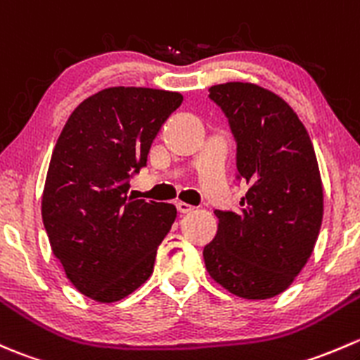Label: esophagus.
Wrapping results in <instances>:
<instances>
[{
    "label": "esophagus",
    "mask_w": 360,
    "mask_h": 360,
    "mask_svg": "<svg viewBox=\"0 0 360 360\" xmlns=\"http://www.w3.org/2000/svg\"><path fill=\"white\" fill-rule=\"evenodd\" d=\"M176 207L179 214H190V212H193V209H195V207H191L190 203H184V202H177Z\"/></svg>",
    "instance_id": "esophagus-1"
}]
</instances>
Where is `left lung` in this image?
<instances>
[{
  "mask_svg": "<svg viewBox=\"0 0 360 360\" xmlns=\"http://www.w3.org/2000/svg\"><path fill=\"white\" fill-rule=\"evenodd\" d=\"M236 139V179L248 184L240 210H215L217 234L203 248L210 278L236 297L283 293L307 264L323 222L316 151L293 108L252 82L209 89Z\"/></svg>",
  "mask_w": 360,
  "mask_h": 360,
  "instance_id": "1",
  "label": "left lung"
}]
</instances>
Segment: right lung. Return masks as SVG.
Instances as JSON below:
<instances>
[{"label":"right lung","instance_id":"obj_1","mask_svg":"<svg viewBox=\"0 0 360 360\" xmlns=\"http://www.w3.org/2000/svg\"><path fill=\"white\" fill-rule=\"evenodd\" d=\"M181 103V93L115 86L86 98L60 132L41 214L67 278L91 300H122L153 272L177 210L132 198L127 190Z\"/></svg>","mask_w":360,"mask_h":360}]
</instances>
